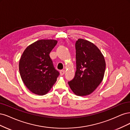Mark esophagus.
Returning a JSON list of instances; mask_svg holds the SVG:
<instances>
[{
  "label": "esophagus",
  "mask_w": 130,
  "mask_h": 130,
  "mask_svg": "<svg viewBox=\"0 0 130 130\" xmlns=\"http://www.w3.org/2000/svg\"><path fill=\"white\" fill-rule=\"evenodd\" d=\"M65 73V70H61L60 71V76H63Z\"/></svg>",
  "instance_id": "34e87169"
}]
</instances>
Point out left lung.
Returning a JSON list of instances; mask_svg holds the SVG:
<instances>
[{
  "instance_id": "obj_1",
  "label": "left lung",
  "mask_w": 130,
  "mask_h": 130,
  "mask_svg": "<svg viewBox=\"0 0 130 130\" xmlns=\"http://www.w3.org/2000/svg\"><path fill=\"white\" fill-rule=\"evenodd\" d=\"M76 71L70 89L78 96L92 93L102 82L106 63L100 50L90 41L78 39L76 43Z\"/></svg>"
}]
</instances>
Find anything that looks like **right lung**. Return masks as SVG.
I'll return each mask as SVG.
<instances>
[{
  "instance_id": "1",
  "label": "right lung",
  "mask_w": 130,
  "mask_h": 130,
  "mask_svg": "<svg viewBox=\"0 0 130 130\" xmlns=\"http://www.w3.org/2000/svg\"><path fill=\"white\" fill-rule=\"evenodd\" d=\"M57 43L54 39L37 40L28 46L20 58V77L27 89L36 94L48 92L59 75L49 56Z\"/></svg>"
}]
</instances>
